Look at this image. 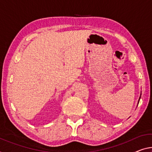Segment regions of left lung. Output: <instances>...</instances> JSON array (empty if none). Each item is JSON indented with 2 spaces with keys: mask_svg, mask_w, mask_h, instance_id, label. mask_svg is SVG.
Returning <instances> with one entry per match:
<instances>
[{
  "mask_svg": "<svg viewBox=\"0 0 152 152\" xmlns=\"http://www.w3.org/2000/svg\"><path fill=\"white\" fill-rule=\"evenodd\" d=\"M140 99H141V96H140Z\"/></svg>",
  "mask_w": 152,
  "mask_h": 152,
  "instance_id": "obj_1",
  "label": "left lung"
}]
</instances>
